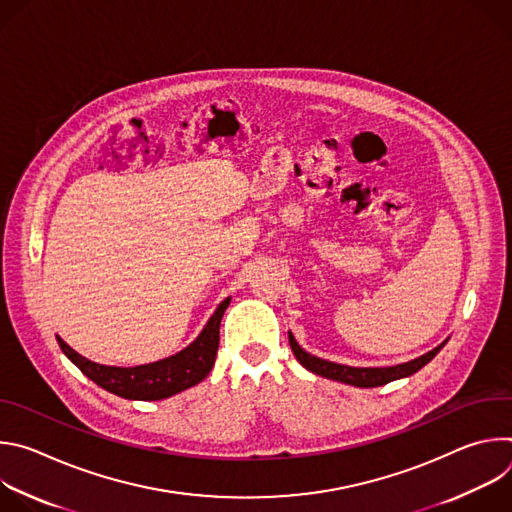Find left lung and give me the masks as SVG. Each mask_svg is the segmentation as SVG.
Listing matches in <instances>:
<instances>
[{
  "mask_svg": "<svg viewBox=\"0 0 512 512\" xmlns=\"http://www.w3.org/2000/svg\"><path fill=\"white\" fill-rule=\"evenodd\" d=\"M446 344V342H444ZM444 344H440L437 348L429 350L427 354L411 360V362H403V364H397V367H385V369H354V367H344V364H336V362H330V360H324V358H318L310 352H306L294 338V334L289 332V346L291 350H294L296 358L304 364V367L308 371H312L314 375H320V377H326V379H332V381H340V383H346V385H354V387H381V385H387L391 381H397V379H403V377H409L413 373H417L421 367H425V364L440 352L444 348Z\"/></svg>",
  "mask_w": 512,
  "mask_h": 512,
  "instance_id": "left-lung-1",
  "label": "left lung"
}]
</instances>
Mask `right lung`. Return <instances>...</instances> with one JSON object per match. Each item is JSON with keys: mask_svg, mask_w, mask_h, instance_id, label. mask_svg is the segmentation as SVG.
<instances>
[{"mask_svg": "<svg viewBox=\"0 0 512 512\" xmlns=\"http://www.w3.org/2000/svg\"><path fill=\"white\" fill-rule=\"evenodd\" d=\"M229 304L231 298L221 302V306L216 308L200 336L190 346H186L174 356L150 364H141V367H105V364L93 362L81 356L77 350H72L62 338L56 336V340L62 352L77 364L81 373L87 375L105 391L119 395L123 399L160 401L198 385L212 371L218 350V328H221V320Z\"/></svg>", "mask_w": 512, "mask_h": 512, "instance_id": "add662e5", "label": "right lung"}]
</instances>
